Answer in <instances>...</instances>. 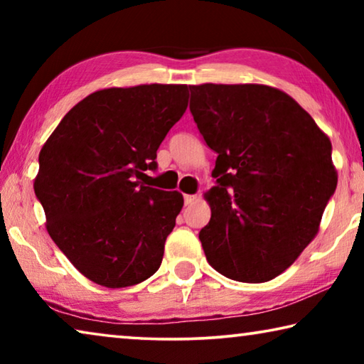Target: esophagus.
<instances>
[{
	"label": "esophagus",
	"mask_w": 364,
	"mask_h": 364,
	"mask_svg": "<svg viewBox=\"0 0 364 364\" xmlns=\"http://www.w3.org/2000/svg\"><path fill=\"white\" fill-rule=\"evenodd\" d=\"M194 200H196V196H193V194H184V204H186V205L193 204Z\"/></svg>",
	"instance_id": "obj_1"
}]
</instances>
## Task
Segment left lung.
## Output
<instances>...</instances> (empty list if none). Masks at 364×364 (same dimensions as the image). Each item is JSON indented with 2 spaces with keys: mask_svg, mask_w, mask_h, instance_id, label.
<instances>
[{
  "mask_svg": "<svg viewBox=\"0 0 364 364\" xmlns=\"http://www.w3.org/2000/svg\"><path fill=\"white\" fill-rule=\"evenodd\" d=\"M189 109L217 152L199 232L226 278L267 282L316 236L337 186L329 138L291 96L267 85H193Z\"/></svg>",
  "mask_w": 364,
  "mask_h": 364,
  "instance_id": "left-lung-1",
  "label": "left lung"
}]
</instances>
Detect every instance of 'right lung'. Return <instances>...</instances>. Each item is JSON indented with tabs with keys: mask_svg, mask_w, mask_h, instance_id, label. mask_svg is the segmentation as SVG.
Segmentation results:
<instances>
[{
	"mask_svg": "<svg viewBox=\"0 0 364 364\" xmlns=\"http://www.w3.org/2000/svg\"><path fill=\"white\" fill-rule=\"evenodd\" d=\"M186 85L106 88L64 115L40 151L35 194L46 230L85 278L119 289L159 269L183 208L146 186L157 149L188 107Z\"/></svg>",
	"mask_w": 364,
	"mask_h": 364,
	"instance_id": "1",
	"label": "right lung"
}]
</instances>
